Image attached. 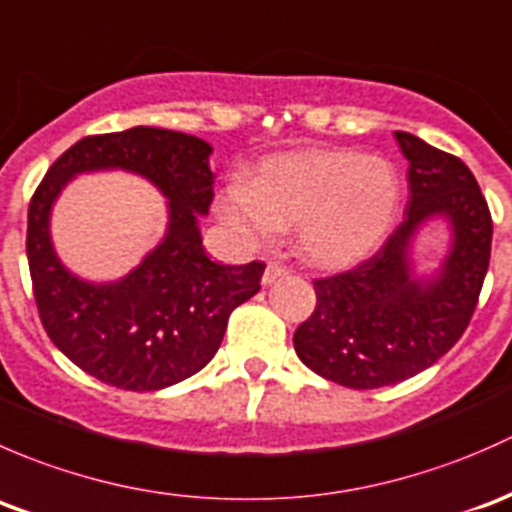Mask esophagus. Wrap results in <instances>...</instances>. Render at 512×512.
I'll use <instances>...</instances> for the list:
<instances>
[{
  "mask_svg": "<svg viewBox=\"0 0 512 512\" xmlns=\"http://www.w3.org/2000/svg\"><path fill=\"white\" fill-rule=\"evenodd\" d=\"M283 276H288L286 266H281V263H276V261L268 263L266 271H263V286H268V283L278 281V278H283Z\"/></svg>",
  "mask_w": 512,
  "mask_h": 512,
  "instance_id": "esophagus-1",
  "label": "esophagus"
}]
</instances>
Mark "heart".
<instances>
[{"label": "heart", "mask_w": 512, "mask_h": 512, "mask_svg": "<svg viewBox=\"0 0 512 512\" xmlns=\"http://www.w3.org/2000/svg\"><path fill=\"white\" fill-rule=\"evenodd\" d=\"M397 204L399 179L387 160L305 150L266 160L254 184L231 182L217 197V214L254 249L295 224L298 249L310 263L350 268L382 246Z\"/></svg>", "instance_id": "obj_1"}]
</instances>
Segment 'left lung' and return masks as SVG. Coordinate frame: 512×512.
Instances as JSON below:
<instances>
[{"instance_id": "left-lung-1", "label": "left lung", "mask_w": 512, "mask_h": 512, "mask_svg": "<svg viewBox=\"0 0 512 512\" xmlns=\"http://www.w3.org/2000/svg\"><path fill=\"white\" fill-rule=\"evenodd\" d=\"M409 162L404 221L370 261L315 281L313 315L295 330L300 362L350 389L404 382L439 362L476 310L491 261L493 221L473 172L416 135L394 133ZM431 218L450 224V251L415 271L413 239Z\"/></svg>"}]
</instances>
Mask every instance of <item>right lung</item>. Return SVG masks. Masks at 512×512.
<instances>
[{"instance_id":"obj_1","label":"right lung","mask_w":512,"mask_h":512,"mask_svg":"<svg viewBox=\"0 0 512 512\" xmlns=\"http://www.w3.org/2000/svg\"><path fill=\"white\" fill-rule=\"evenodd\" d=\"M212 145L165 128L78 140L49 167L29 204L26 256L34 298L51 342L100 382L155 392L197 374L217 355L236 305L258 293L263 263H214L199 217L209 214ZM123 169L155 183L168 199L161 244L118 282L71 274L50 241V212L62 187L86 171Z\"/></svg>"}]
</instances>
